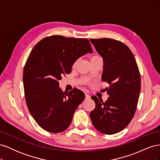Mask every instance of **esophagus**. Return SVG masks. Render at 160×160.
<instances>
[{"instance_id": "1", "label": "esophagus", "mask_w": 160, "mask_h": 160, "mask_svg": "<svg viewBox=\"0 0 160 160\" xmlns=\"http://www.w3.org/2000/svg\"><path fill=\"white\" fill-rule=\"evenodd\" d=\"M85 98H86V99H90V95H88V94L85 93Z\"/></svg>"}]
</instances>
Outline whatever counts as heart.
<instances>
[{
  "label": "heart",
  "instance_id": "1",
  "mask_svg": "<svg viewBox=\"0 0 160 160\" xmlns=\"http://www.w3.org/2000/svg\"><path fill=\"white\" fill-rule=\"evenodd\" d=\"M97 57H98V56H93V57H92L91 58V60L93 59H95V58H97Z\"/></svg>",
  "mask_w": 160,
  "mask_h": 160
}]
</instances>
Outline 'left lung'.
<instances>
[{
    "label": "left lung",
    "instance_id": "obj_1",
    "mask_svg": "<svg viewBox=\"0 0 160 160\" xmlns=\"http://www.w3.org/2000/svg\"><path fill=\"white\" fill-rule=\"evenodd\" d=\"M90 41L103 58L101 79L109 84L105 89L109 96L105 102L91 97L95 108L90 118L99 132L115 134L127 127L136 110L141 89L139 69L133 53L124 43L106 38H91Z\"/></svg>",
    "mask_w": 160,
    "mask_h": 160
}]
</instances>
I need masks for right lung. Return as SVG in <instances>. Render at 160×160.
<instances>
[{
  "label": "right lung",
  "instance_id": "obj_1",
  "mask_svg": "<svg viewBox=\"0 0 160 160\" xmlns=\"http://www.w3.org/2000/svg\"><path fill=\"white\" fill-rule=\"evenodd\" d=\"M88 52L93 50L87 38L54 35L42 38L28 56L23 71L26 103L35 122L47 132L65 131L84 100L83 91L75 88L65 93L59 81Z\"/></svg>",
  "mask_w": 160,
  "mask_h": 160
}]
</instances>
